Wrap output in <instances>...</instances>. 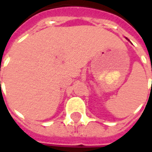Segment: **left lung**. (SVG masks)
<instances>
[{"label":"left lung","mask_w":152,"mask_h":152,"mask_svg":"<svg viewBox=\"0 0 152 152\" xmlns=\"http://www.w3.org/2000/svg\"><path fill=\"white\" fill-rule=\"evenodd\" d=\"M126 39H127V38H126ZM127 40H128V39H127Z\"/></svg>","instance_id":"1"}]
</instances>
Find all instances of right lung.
Returning a JSON list of instances; mask_svg holds the SVG:
<instances>
[{
    "label": "right lung",
    "mask_w": 152,
    "mask_h": 152,
    "mask_svg": "<svg viewBox=\"0 0 152 152\" xmlns=\"http://www.w3.org/2000/svg\"><path fill=\"white\" fill-rule=\"evenodd\" d=\"M0 82H1V81H0Z\"/></svg>",
    "instance_id": "add662e5"
}]
</instances>
